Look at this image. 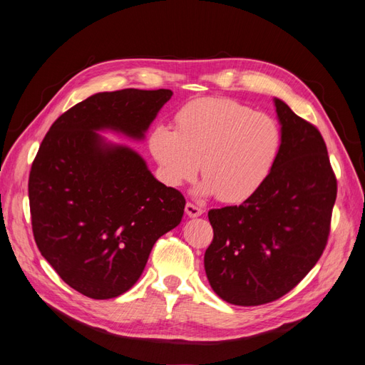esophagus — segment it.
Wrapping results in <instances>:
<instances>
[{
    "label": "esophagus",
    "mask_w": 365,
    "mask_h": 365,
    "mask_svg": "<svg viewBox=\"0 0 365 365\" xmlns=\"http://www.w3.org/2000/svg\"><path fill=\"white\" fill-rule=\"evenodd\" d=\"M185 212H186V215H188V217H199V215L203 214V210H202V207H199V206L192 205V203H186Z\"/></svg>",
    "instance_id": "esophagus-1"
}]
</instances>
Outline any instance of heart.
<instances>
[{"instance_id":"heart-1","label":"heart","mask_w":365,"mask_h":365,"mask_svg":"<svg viewBox=\"0 0 365 365\" xmlns=\"http://www.w3.org/2000/svg\"><path fill=\"white\" fill-rule=\"evenodd\" d=\"M150 151L170 186L191 182L202 197L243 203L266 183L279 158L283 133L278 122L227 98H203L175 114V130L158 123L150 133Z\"/></svg>"}]
</instances>
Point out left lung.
Masks as SVG:
<instances>
[{
  "label": "left lung",
  "instance_id": "1",
  "mask_svg": "<svg viewBox=\"0 0 365 365\" xmlns=\"http://www.w3.org/2000/svg\"><path fill=\"white\" fill-rule=\"evenodd\" d=\"M283 133L279 158L259 191L207 212L214 238L205 252L214 292L235 306L270 303L292 290L327 245L336 177L315 125L274 99Z\"/></svg>",
  "mask_w": 365,
  "mask_h": 365
}]
</instances>
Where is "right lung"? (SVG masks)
I'll return each instance as SVG.
<instances>
[{"label":"right lung","instance_id":"right-lung-1","mask_svg":"<svg viewBox=\"0 0 365 365\" xmlns=\"http://www.w3.org/2000/svg\"><path fill=\"white\" fill-rule=\"evenodd\" d=\"M171 90L96 93L51 125L29 175L36 246L79 294L119 297L142 275L154 243L182 222L185 197L140 155L107 142L110 130L142 140Z\"/></svg>","mask_w":365,"mask_h":365}]
</instances>
